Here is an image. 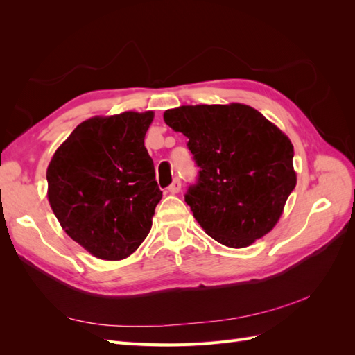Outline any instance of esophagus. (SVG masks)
<instances>
[{
  "label": "esophagus",
  "mask_w": 355,
  "mask_h": 355,
  "mask_svg": "<svg viewBox=\"0 0 355 355\" xmlns=\"http://www.w3.org/2000/svg\"><path fill=\"white\" fill-rule=\"evenodd\" d=\"M182 185H180V180L179 179H175L173 182H171V185L167 188L170 194H178V192L180 191Z\"/></svg>",
  "instance_id": "obj_1"
}]
</instances>
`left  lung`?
<instances>
[{
	"label": "left lung",
	"instance_id": "8db88e82",
	"mask_svg": "<svg viewBox=\"0 0 355 355\" xmlns=\"http://www.w3.org/2000/svg\"><path fill=\"white\" fill-rule=\"evenodd\" d=\"M166 124L189 139L198 184L185 201L218 243L241 249L280 220L296 187L293 145L249 105H184L164 112Z\"/></svg>",
	"mask_w": 355,
	"mask_h": 355
}]
</instances>
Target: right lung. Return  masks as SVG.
<instances>
[{
	"instance_id": "1",
	"label": "right lung",
	"mask_w": 355,
	"mask_h": 355,
	"mask_svg": "<svg viewBox=\"0 0 355 355\" xmlns=\"http://www.w3.org/2000/svg\"><path fill=\"white\" fill-rule=\"evenodd\" d=\"M153 111L96 115L75 127L47 167V198L62 230L98 259L121 261L153 227L163 192L145 135Z\"/></svg>"
}]
</instances>
